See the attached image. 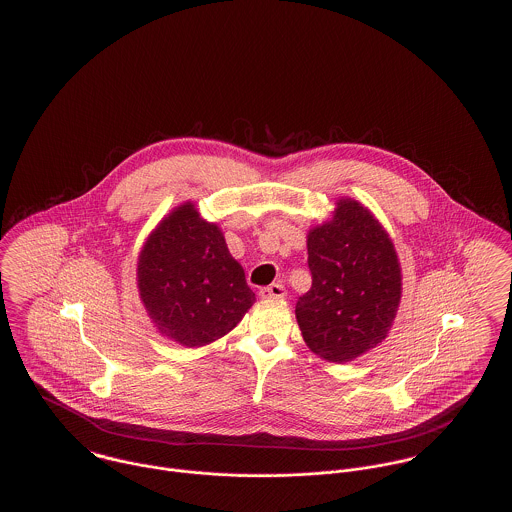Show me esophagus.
<instances>
[{"instance_id": "1", "label": "esophagus", "mask_w": 512, "mask_h": 512, "mask_svg": "<svg viewBox=\"0 0 512 512\" xmlns=\"http://www.w3.org/2000/svg\"><path fill=\"white\" fill-rule=\"evenodd\" d=\"M259 295L263 299H284L286 297V290H284L282 284H270L268 288H263Z\"/></svg>"}]
</instances>
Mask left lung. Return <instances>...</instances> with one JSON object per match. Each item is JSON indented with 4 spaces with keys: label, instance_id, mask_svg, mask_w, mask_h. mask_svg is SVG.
Returning a JSON list of instances; mask_svg holds the SVG:
<instances>
[{
    "label": "left lung",
    "instance_id": "left-lung-1",
    "mask_svg": "<svg viewBox=\"0 0 512 512\" xmlns=\"http://www.w3.org/2000/svg\"><path fill=\"white\" fill-rule=\"evenodd\" d=\"M311 290L295 318L307 347L343 365L388 338L403 290L390 234L357 199L340 197L332 219L307 234Z\"/></svg>",
    "mask_w": 512,
    "mask_h": 512
}]
</instances>
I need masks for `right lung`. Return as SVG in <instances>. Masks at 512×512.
Wrapping results in <instances>:
<instances>
[{"label":"right lung","mask_w":512,"mask_h":512,"mask_svg":"<svg viewBox=\"0 0 512 512\" xmlns=\"http://www.w3.org/2000/svg\"><path fill=\"white\" fill-rule=\"evenodd\" d=\"M136 282L155 328L192 349L226 336L255 303L219 224L201 219L192 201L151 230L138 255Z\"/></svg>","instance_id":"obj_1"}]
</instances>
